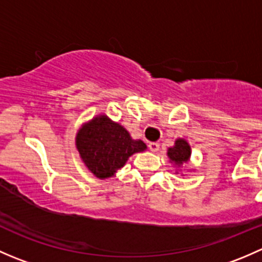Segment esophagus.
Instances as JSON below:
<instances>
[{
  "instance_id": "34e87169",
  "label": "esophagus",
  "mask_w": 262,
  "mask_h": 262,
  "mask_svg": "<svg viewBox=\"0 0 262 262\" xmlns=\"http://www.w3.org/2000/svg\"><path fill=\"white\" fill-rule=\"evenodd\" d=\"M148 147H149V149L152 150V152H157V150L160 149V143H157V142H150V143L148 144Z\"/></svg>"
}]
</instances>
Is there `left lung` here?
Returning <instances> with one entry per match:
<instances>
[{"instance_id": "left-lung-1", "label": "left lung", "mask_w": 262, "mask_h": 262, "mask_svg": "<svg viewBox=\"0 0 262 262\" xmlns=\"http://www.w3.org/2000/svg\"><path fill=\"white\" fill-rule=\"evenodd\" d=\"M167 156L171 160V162L175 163L178 167L181 165L186 163L190 160L191 156V148H190L189 143L185 139H178L175 142V146L168 148Z\"/></svg>"}]
</instances>
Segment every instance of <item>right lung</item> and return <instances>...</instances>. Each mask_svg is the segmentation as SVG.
<instances>
[{"label": "right lung", "mask_w": 262, "mask_h": 262, "mask_svg": "<svg viewBox=\"0 0 262 262\" xmlns=\"http://www.w3.org/2000/svg\"><path fill=\"white\" fill-rule=\"evenodd\" d=\"M76 147L86 167L97 179L112 178L132 155L147 149L141 139L132 138L124 126L106 115L82 125L76 136Z\"/></svg>", "instance_id": "1"}]
</instances>
